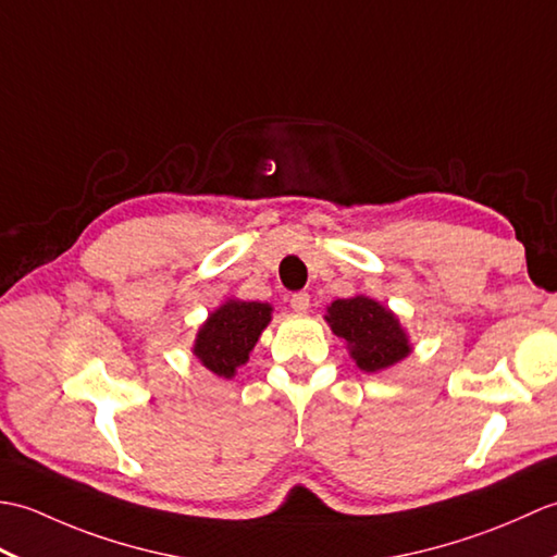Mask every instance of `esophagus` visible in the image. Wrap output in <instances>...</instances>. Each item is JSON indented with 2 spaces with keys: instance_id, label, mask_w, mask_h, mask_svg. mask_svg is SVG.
<instances>
[{
  "instance_id": "34e87169",
  "label": "esophagus",
  "mask_w": 557,
  "mask_h": 557,
  "mask_svg": "<svg viewBox=\"0 0 557 557\" xmlns=\"http://www.w3.org/2000/svg\"><path fill=\"white\" fill-rule=\"evenodd\" d=\"M289 306L297 313H306V311H309V306H311V297L306 292H297V294H292Z\"/></svg>"
}]
</instances>
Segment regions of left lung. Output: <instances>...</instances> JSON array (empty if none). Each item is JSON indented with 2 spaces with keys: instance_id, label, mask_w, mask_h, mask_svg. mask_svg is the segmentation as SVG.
Returning <instances> with one entry per match:
<instances>
[{
  "instance_id": "1",
  "label": "left lung",
  "mask_w": 557,
  "mask_h": 557,
  "mask_svg": "<svg viewBox=\"0 0 557 557\" xmlns=\"http://www.w3.org/2000/svg\"><path fill=\"white\" fill-rule=\"evenodd\" d=\"M325 321L347 342L351 359L366 373H377L411 354L409 337L397 315L369 297L337 299L327 306Z\"/></svg>"
}]
</instances>
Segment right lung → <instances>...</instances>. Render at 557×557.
<instances>
[{"instance_id":"1","label":"right lung","mask_w":557,"mask_h":557,"mask_svg":"<svg viewBox=\"0 0 557 557\" xmlns=\"http://www.w3.org/2000/svg\"><path fill=\"white\" fill-rule=\"evenodd\" d=\"M270 318V304L227 299L200 325L194 345L196 359L220 377H234L236 369L248 361Z\"/></svg>"}]
</instances>
